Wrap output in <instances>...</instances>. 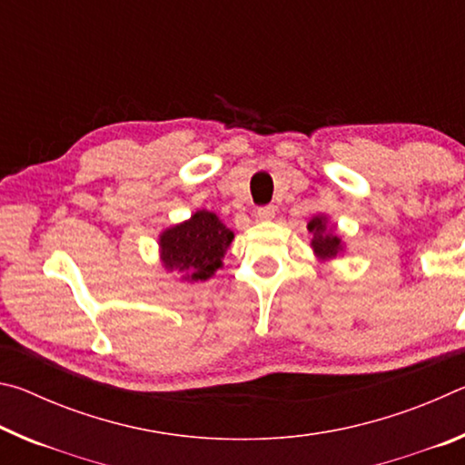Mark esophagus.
<instances>
[{"instance_id": "obj_1", "label": "esophagus", "mask_w": 465, "mask_h": 465, "mask_svg": "<svg viewBox=\"0 0 465 465\" xmlns=\"http://www.w3.org/2000/svg\"><path fill=\"white\" fill-rule=\"evenodd\" d=\"M274 213H277V207H274V204H264V207H258L256 217L261 219V222H271Z\"/></svg>"}]
</instances>
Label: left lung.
I'll use <instances>...</instances> for the list:
<instances>
[{
    "label": "left lung",
    "instance_id": "left-lung-1",
    "mask_svg": "<svg viewBox=\"0 0 465 465\" xmlns=\"http://www.w3.org/2000/svg\"><path fill=\"white\" fill-rule=\"evenodd\" d=\"M310 232L313 233V240H312V246L316 250V254L320 258H332L338 254V250H341V240L336 238L332 233H324L326 232V225H324V219L316 217L310 222Z\"/></svg>",
    "mask_w": 465,
    "mask_h": 465
}]
</instances>
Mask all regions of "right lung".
<instances>
[{"instance_id":"add662e5","label":"right lung","mask_w":465,"mask_h":465,"mask_svg":"<svg viewBox=\"0 0 465 465\" xmlns=\"http://www.w3.org/2000/svg\"><path fill=\"white\" fill-rule=\"evenodd\" d=\"M233 233L209 211H196L188 222L162 233V261L168 269L191 272V281H204L222 266Z\"/></svg>"}]
</instances>
